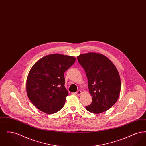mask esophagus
<instances>
[{
	"label": "esophagus",
	"instance_id": "esophagus-1",
	"mask_svg": "<svg viewBox=\"0 0 146 146\" xmlns=\"http://www.w3.org/2000/svg\"><path fill=\"white\" fill-rule=\"evenodd\" d=\"M76 94L77 95H78V96H79V95H80L81 94H82V91L80 90H78L76 92Z\"/></svg>",
	"mask_w": 146,
	"mask_h": 146
}]
</instances>
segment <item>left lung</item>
Returning a JSON list of instances; mask_svg holds the SVG:
<instances>
[{"instance_id": "obj_1", "label": "left lung", "mask_w": 146, "mask_h": 146, "mask_svg": "<svg viewBox=\"0 0 146 146\" xmlns=\"http://www.w3.org/2000/svg\"><path fill=\"white\" fill-rule=\"evenodd\" d=\"M88 80L89 92L92 97L88 111L99 114L109 110L116 103L121 90L118 70L111 61L100 54L89 52L77 57Z\"/></svg>"}]
</instances>
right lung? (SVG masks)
<instances>
[{
  "mask_svg": "<svg viewBox=\"0 0 146 146\" xmlns=\"http://www.w3.org/2000/svg\"><path fill=\"white\" fill-rule=\"evenodd\" d=\"M75 61L74 57L55 54L43 57L32 66L27 78L26 91L38 110L54 114L62 108L68 95L64 73Z\"/></svg>",
  "mask_w": 146,
  "mask_h": 146,
  "instance_id": "obj_1",
  "label": "right lung"
}]
</instances>
